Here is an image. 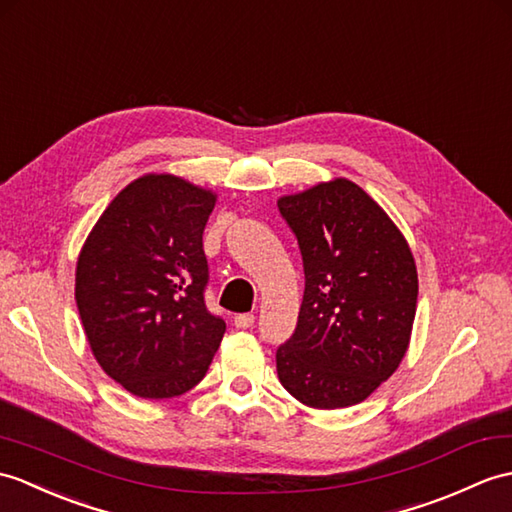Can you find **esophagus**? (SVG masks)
I'll return each instance as SVG.
<instances>
[{"label": "esophagus", "mask_w": 512, "mask_h": 512, "mask_svg": "<svg viewBox=\"0 0 512 512\" xmlns=\"http://www.w3.org/2000/svg\"><path fill=\"white\" fill-rule=\"evenodd\" d=\"M233 323L237 329H251L255 325V316L253 314H237L233 318Z\"/></svg>", "instance_id": "34e87169"}]
</instances>
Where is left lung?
<instances>
[{"label":"left lung","mask_w":512,"mask_h":512,"mask_svg":"<svg viewBox=\"0 0 512 512\" xmlns=\"http://www.w3.org/2000/svg\"><path fill=\"white\" fill-rule=\"evenodd\" d=\"M301 248L305 292L277 349L283 388L310 408L355 406L397 371L417 314L406 237L362 187L336 178L279 198Z\"/></svg>","instance_id":"left-lung-1"}]
</instances>
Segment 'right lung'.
Wrapping results in <instances>:
<instances>
[{"label":"right lung","mask_w":512,"mask_h":512,"mask_svg":"<svg viewBox=\"0 0 512 512\" xmlns=\"http://www.w3.org/2000/svg\"><path fill=\"white\" fill-rule=\"evenodd\" d=\"M216 194L172 174L126 185L95 222L76 266V303L104 373L144 399L192 390L224 320L205 305L202 231Z\"/></svg>","instance_id":"1"}]
</instances>
